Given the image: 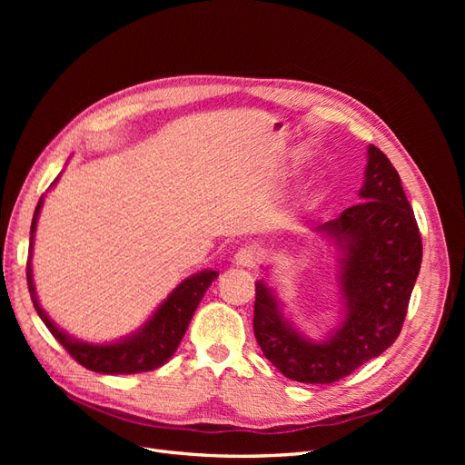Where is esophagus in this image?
Returning <instances> with one entry per match:
<instances>
[{"label": "esophagus", "mask_w": 465, "mask_h": 465, "mask_svg": "<svg viewBox=\"0 0 465 465\" xmlns=\"http://www.w3.org/2000/svg\"><path fill=\"white\" fill-rule=\"evenodd\" d=\"M260 258H262L260 248L254 246V244H248V246H242L241 250L236 252L234 263L241 265V267H248V270H250V267H254L260 262Z\"/></svg>", "instance_id": "esophagus-1"}]
</instances>
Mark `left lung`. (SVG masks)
I'll use <instances>...</instances> for the list:
<instances>
[{"mask_svg": "<svg viewBox=\"0 0 465 465\" xmlns=\"http://www.w3.org/2000/svg\"><path fill=\"white\" fill-rule=\"evenodd\" d=\"M361 203L312 231L335 248L340 323L316 341L283 312L265 279L256 281L254 335L265 359L302 384H331L398 340L423 260L401 178L386 154L367 149Z\"/></svg>", "mask_w": 465, "mask_h": 465, "instance_id": "8db88e82", "label": "left lung"}]
</instances>
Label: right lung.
Masks as SVG:
<instances>
[{"instance_id": "add662e5", "label": "right lung", "mask_w": 465, "mask_h": 465, "mask_svg": "<svg viewBox=\"0 0 465 465\" xmlns=\"http://www.w3.org/2000/svg\"><path fill=\"white\" fill-rule=\"evenodd\" d=\"M58 178L52 182L50 188H54ZM42 203H45V195L40 198L33 215L31 256H29V262H26V283H29V292H31L36 312L40 320L46 323L50 333L64 345V349L69 355L93 372L135 374V372H147V371L163 367V364L176 353L182 337H184L190 326V320L195 312V308H198L205 291L219 277V273L213 270H203L200 273L186 277L157 306V311L149 316V320L142 328H137L135 331L120 337L116 341L89 343V341L77 340V337L64 331L58 323L45 312V308L40 306L36 297L31 258H33L35 231H36Z\"/></svg>"}]
</instances>
